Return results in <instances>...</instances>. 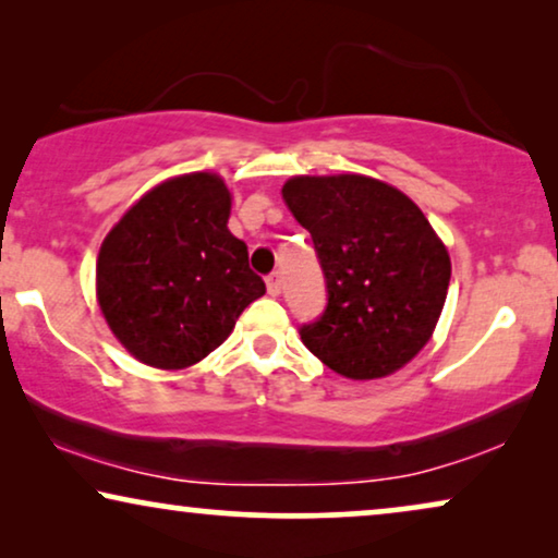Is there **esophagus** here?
<instances>
[{
  "mask_svg": "<svg viewBox=\"0 0 558 558\" xmlns=\"http://www.w3.org/2000/svg\"><path fill=\"white\" fill-rule=\"evenodd\" d=\"M266 289H269L271 296L281 294V274L279 271H271L269 277H266Z\"/></svg>",
  "mask_w": 558,
  "mask_h": 558,
  "instance_id": "34e87169",
  "label": "esophagus"
}]
</instances>
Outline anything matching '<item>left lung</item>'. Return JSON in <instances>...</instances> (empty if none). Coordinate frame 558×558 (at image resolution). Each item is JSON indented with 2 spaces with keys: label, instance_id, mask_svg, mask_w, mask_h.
I'll return each mask as SVG.
<instances>
[{
  "label": "left lung",
  "instance_id": "obj_1",
  "mask_svg": "<svg viewBox=\"0 0 558 558\" xmlns=\"http://www.w3.org/2000/svg\"><path fill=\"white\" fill-rule=\"evenodd\" d=\"M315 243L327 307L302 342L353 380L391 376L429 342L452 264L418 205L365 174L292 178L281 187Z\"/></svg>",
  "mask_w": 558,
  "mask_h": 558
}]
</instances>
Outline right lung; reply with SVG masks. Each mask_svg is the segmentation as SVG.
I'll list each match as a JSON object with an SVG mask.
<instances>
[{
	"instance_id": "add662e5",
	"label": "right lung",
	"mask_w": 558,
	"mask_h": 558,
	"mask_svg": "<svg viewBox=\"0 0 558 558\" xmlns=\"http://www.w3.org/2000/svg\"><path fill=\"white\" fill-rule=\"evenodd\" d=\"M228 216L231 193L218 174H180L149 190L104 239L96 296L136 361L165 371L203 361L266 292Z\"/></svg>"
}]
</instances>
